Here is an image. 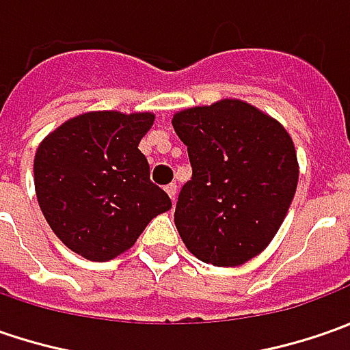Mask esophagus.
Masks as SVG:
<instances>
[{"label": "esophagus", "mask_w": 350, "mask_h": 350, "mask_svg": "<svg viewBox=\"0 0 350 350\" xmlns=\"http://www.w3.org/2000/svg\"><path fill=\"white\" fill-rule=\"evenodd\" d=\"M177 191H179V187H177V183H169L167 187H165V193L169 195V198L175 202V198H177Z\"/></svg>", "instance_id": "1"}]
</instances>
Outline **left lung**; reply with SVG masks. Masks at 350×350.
Here are the masks:
<instances>
[{"instance_id": "obj_1", "label": "left lung", "mask_w": 350, "mask_h": 350, "mask_svg": "<svg viewBox=\"0 0 350 350\" xmlns=\"http://www.w3.org/2000/svg\"><path fill=\"white\" fill-rule=\"evenodd\" d=\"M193 177L183 185L175 226L196 259L243 265L271 243L298 185L288 132L237 99L193 107L173 116Z\"/></svg>"}]
</instances>
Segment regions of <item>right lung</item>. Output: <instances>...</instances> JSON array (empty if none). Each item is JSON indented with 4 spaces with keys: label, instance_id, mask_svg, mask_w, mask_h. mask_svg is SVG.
I'll list each match as a JSON object with an SVG mask.
<instances>
[{
    "label": "right lung",
    "instance_id": "right-lung-1",
    "mask_svg": "<svg viewBox=\"0 0 350 350\" xmlns=\"http://www.w3.org/2000/svg\"><path fill=\"white\" fill-rule=\"evenodd\" d=\"M152 113H85L48 134L34 155V189L52 232L89 261L130 249L171 198L138 150Z\"/></svg>",
    "mask_w": 350,
    "mask_h": 350
}]
</instances>
